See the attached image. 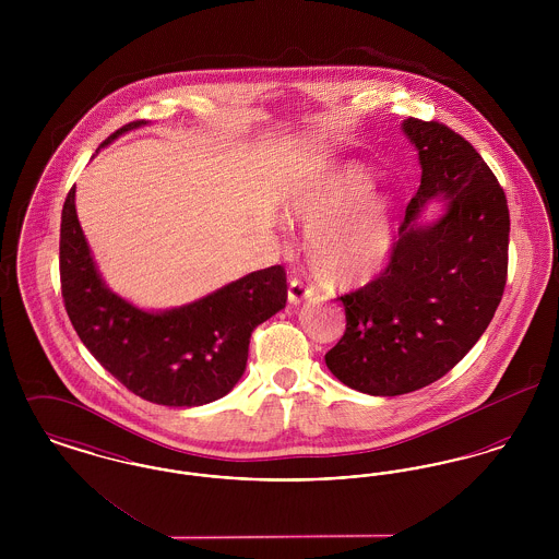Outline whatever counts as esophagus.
Returning a JSON list of instances; mask_svg holds the SVG:
<instances>
[{
	"mask_svg": "<svg viewBox=\"0 0 559 559\" xmlns=\"http://www.w3.org/2000/svg\"><path fill=\"white\" fill-rule=\"evenodd\" d=\"M287 297H289V304L297 306V304H301V301L312 299V297H314V289L308 287V285H304V281H299V278H292Z\"/></svg>",
	"mask_w": 559,
	"mask_h": 559,
	"instance_id": "1",
	"label": "esophagus"
}]
</instances>
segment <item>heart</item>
I'll return each instance as SVG.
<instances>
[{
	"instance_id": "b5f03b06",
	"label": "heart",
	"mask_w": 559,
	"mask_h": 559,
	"mask_svg": "<svg viewBox=\"0 0 559 559\" xmlns=\"http://www.w3.org/2000/svg\"><path fill=\"white\" fill-rule=\"evenodd\" d=\"M371 188V176L347 163L299 178L285 194V217L308 226L306 258L329 289L369 285L396 249V201Z\"/></svg>"
}]
</instances>
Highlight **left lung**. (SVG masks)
Instances as JSON below:
<instances>
[{
  "mask_svg": "<svg viewBox=\"0 0 559 559\" xmlns=\"http://www.w3.org/2000/svg\"><path fill=\"white\" fill-rule=\"evenodd\" d=\"M421 185L406 205L390 264L369 285L342 295L346 333L324 362L347 388L371 396L421 390L476 346L507 283L506 192L478 151L449 126L408 117ZM442 195L433 225L416 219Z\"/></svg>",
  "mask_w": 559,
  "mask_h": 559,
  "instance_id": "obj_1",
  "label": "left lung"
}]
</instances>
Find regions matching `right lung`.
<instances>
[{
    "label": "right lung",
    "instance_id": "obj_1",
    "mask_svg": "<svg viewBox=\"0 0 559 559\" xmlns=\"http://www.w3.org/2000/svg\"><path fill=\"white\" fill-rule=\"evenodd\" d=\"M144 123L123 126L103 146ZM60 287L83 346L135 396L163 406L226 396L245 372L253 329L287 304L285 267L270 266L182 308H135L100 278L75 212V188L62 207Z\"/></svg>",
    "mask_w": 559,
    "mask_h": 559
}]
</instances>
